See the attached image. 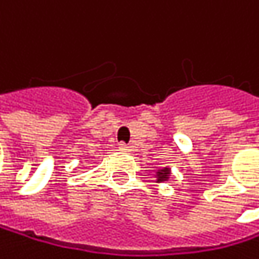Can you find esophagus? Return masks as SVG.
Returning <instances> with one entry per match:
<instances>
[{"label": "esophagus", "mask_w": 259, "mask_h": 259, "mask_svg": "<svg viewBox=\"0 0 259 259\" xmlns=\"http://www.w3.org/2000/svg\"><path fill=\"white\" fill-rule=\"evenodd\" d=\"M119 150H122V152H132L134 147H132V146H128V144L121 143V144H119Z\"/></svg>", "instance_id": "34e87169"}]
</instances>
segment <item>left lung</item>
Masks as SVG:
<instances>
[{"mask_svg": "<svg viewBox=\"0 0 259 259\" xmlns=\"http://www.w3.org/2000/svg\"><path fill=\"white\" fill-rule=\"evenodd\" d=\"M170 178V168H162V170H158L156 171V182H165L168 181Z\"/></svg>", "mask_w": 259, "mask_h": 259, "instance_id": "left-lung-1", "label": "left lung"}]
</instances>
